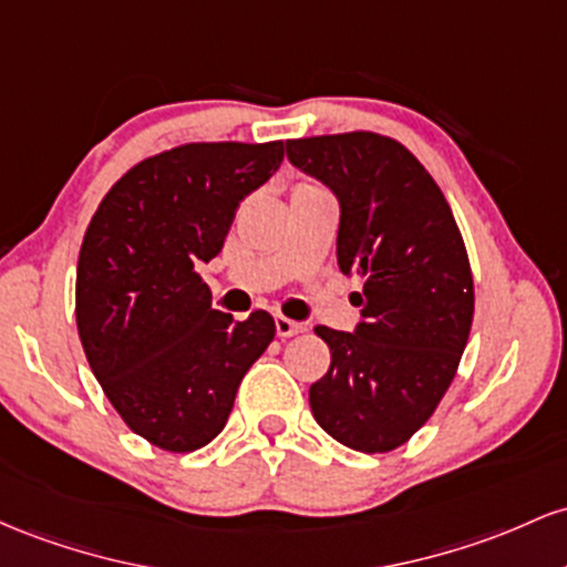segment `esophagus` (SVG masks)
Returning a JSON list of instances; mask_svg holds the SVG:
<instances>
[{"label":"esophagus","mask_w":567,"mask_h":567,"mask_svg":"<svg viewBox=\"0 0 567 567\" xmlns=\"http://www.w3.org/2000/svg\"><path fill=\"white\" fill-rule=\"evenodd\" d=\"M302 323H297V321H291V318H286V316H276V332H278V337H295V334H300L302 332Z\"/></svg>","instance_id":"esophagus-1"}]
</instances>
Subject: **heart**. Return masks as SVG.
Here are the masks:
<instances>
[{
    "label": "heart",
    "mask_w": 567,
    "mask_h": 567,
    "mask_svg": "<svg viewBox=\"0 0 567 567\" xmlns=\"http://www.w3.org/2000/svg\"><path fill=\"white\" fill-rule=\"evenodd\" d=\"M297 193H327V189H323L321 184H316V182H302V184H297L295 195Z\"/></svg>",
    "instance_id": "heart-1"
}]
</instances>
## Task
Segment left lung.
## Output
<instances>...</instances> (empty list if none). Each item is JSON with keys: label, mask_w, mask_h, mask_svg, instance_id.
Returning <instances> with one entry per match:
<instances>
[{"label": "left lung", "mask_w": 567, "mask_h": 567, "mask_svg": "<svg viewBox=\"0 0 567 567\" xmlns=\"http://www.w3.org/2000/svg\"><path fill=\"white\" fill-rule=\"evenodd\" d=\"M286 155L337 195V262L364 284L355 332L316 327L332 364L310 385V410L346 447L391 453L434 415L461 364L474 318L466 244L442 189L396 138H289Z\"/></svg>", "instance_id": "obj_1"}]
</instances>
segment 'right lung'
Instances as JSON below:
<instances>
[{"mask_svg": "<svg viewBox=\"0 0 567 567\" xmlns=\"http://www.w3.org/2000/svg\"><path fill=\"white\" fill-rule=\"evenodd\" d=\"M284 142H189L125 171L87 225L74 313L82 351L125 425L168 453L225 429L276 321L212 308L200 262L225 246L240 200L270 179Z\"/></svg>", "mask_w": 567, "mask_h": 567, "instance_id": "right-lung-1", "label": "right lung"}]
</instances>
